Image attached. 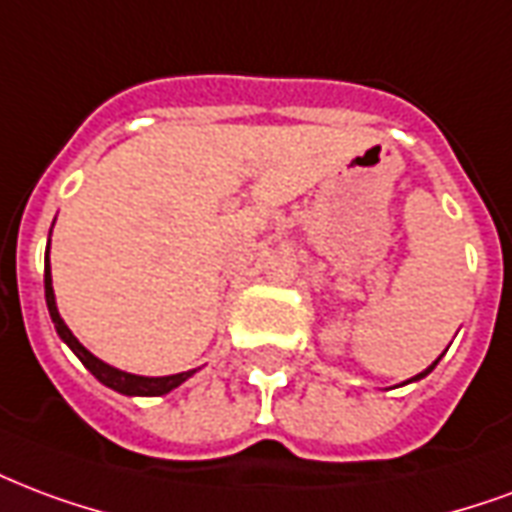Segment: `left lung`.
Wrapping results in <instances>:
<instances>
[{"label":"left lung","instance_id":"left-lung-1","mask_svg":"<svg viewBox=\"0 0 512 512\" xmlns=\"http://www.w3.org/2000/svg\"><path fill=\"white\" fill-rule=\"evenodd\" d=\"M439 358H442V355H439ZM439 358H437V361H434V363H431L429 369H423V372H420V374H415V377H412V380L401 382V385H410V382H418V380H423V377H426V374H429L431 369H434V366H437V363H439Z\"/></svg>","mask_w":512,"mask_h":512}]
</instances>
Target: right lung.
Wrapping results in <instances>:
<instances>
[{"instance_id":"add662e5","label":"right lung","mask_w":512,"mask_h":512,"mask_svg":"<svg viewBox=\"0 0 512 512\" xmlns=\"http://www.w3.org/2000/svg\"><path fill=\"white\" fill-rule=\"evenodd\" d=\"M51 238H48V249H45V304H48V314H51V320H54V328L59 333V339H62L70 350L78 355V361L89 369V372L102 382V385H108L111 391L124 393V396H165L173 388H179L181 382H187L192 374L198 372V369H189V372L181 374H168V377H143V374H130V372H121L111 363L100 361L97 355L86 350L78 339L73 336V331L67 328V323L62 320V314L56 309V295H54V282H51Z\"/></svg>"}]
</instances>
